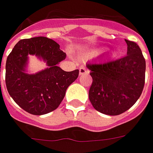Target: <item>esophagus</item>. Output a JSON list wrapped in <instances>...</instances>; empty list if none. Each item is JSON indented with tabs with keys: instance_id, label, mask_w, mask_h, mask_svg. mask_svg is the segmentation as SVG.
Listing matches in <instances>:
<instances>
[{
	"instance_id": "esophagus-1",
	"label": "esophagus",
	"mask_w": 153,
	"mask_h": 153,
	"mask_svg": "<svg viewBox=\"0 0 153 153\" xmlns=\"http://www.w3.org/2000/svg\"><path fill=\"white\" fill-rule=\"evenodd\" d=\"M88 72H89V70H87V68L85 67L82 66V67L80 68V70H79V74H80V76L84 75V74L88 73Z\"/></svg>"
}]
</instances>
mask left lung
Returning <instances> with one entry per match:
<instances>
[{"mask_svg":"<svg viewBox=\"0 0 153 153\" xmlns=\"http://www.w3.org/2000/svg\"><path fill=\"white\" fill-rule=\"evenodd\" d=\"M127 56L111 59L98 57L86 64L93 83L89 98L96 111L119 115L131 107L140 97L145 81L146 63L140 47L125 39Z\"/></svg>","mask_w":153,"mask_h":153,"instance_id":"obj_1","label":"left lung"}]
</instances>
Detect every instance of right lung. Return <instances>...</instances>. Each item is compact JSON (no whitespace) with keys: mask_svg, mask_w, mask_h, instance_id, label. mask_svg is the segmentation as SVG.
<instances>
[{"mask_svg":"<svg viewBox=\"0 0 153 153\" xmlns=\"http://www.w3.org/2000/svg\"><path fill=\"white\" fill-rule=\"evenodd\" d=\"M35 55L47 68L29 74L28 55ZM66 58L54 40L35 37L20 40L9 55L5 65V84L10 97L24 111L42 115L56 110L68 87L76 80L79 70L66 72L58 64Z\"/></svg>","mask_w":153,"mask_h":153,"instance_id":"1","label":"right lung"}]
</instances>
